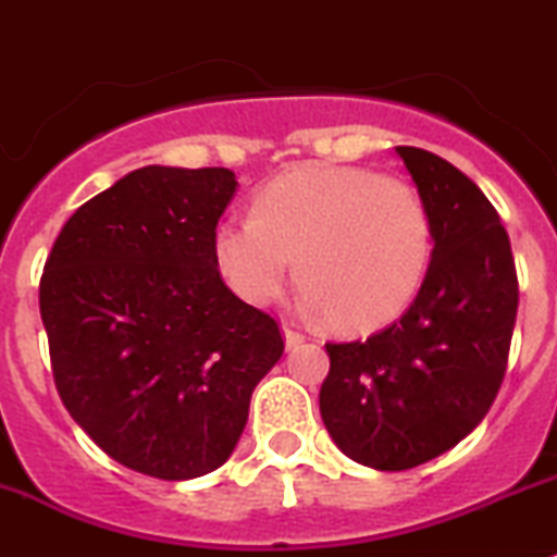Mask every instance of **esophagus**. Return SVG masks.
<instances>
[{"mask_svg":"<svg viewBox=\"0 0 557 557\" xmlns=\"http://www.w3.org/2000/svg\"><path fill=\"white\" fill-rule=\"evenodd\" d=\"M283 338H285V347L297 349L299 344H302V341H305V335L299 333V330L290 327V324H283Z\"/></svg>","mask_w":557,"mask_h":557,"instance_id":"1","label":"esophagus"}]
</instances>
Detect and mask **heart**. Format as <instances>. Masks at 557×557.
<instances>
[{
	"label": "heart",
	"mask_w": 557,
	"mask_h": 557,
	"mask_svg": "<svg viewBox=\"0 0 557 557\" xmlns=\"http://www.w3.org/2000/svg\"><path fill=\"white\" fill-rule=\"evenodd\" d=\"M213 267L235 297L272 305L290 277L330 324L366 333L397 319L433 260V222L413 185L366 166L305 163L267 183L252 219H224L210 235Z\"/></svg>",
	"instance_id": "b5f03b06"
}]
</instances>
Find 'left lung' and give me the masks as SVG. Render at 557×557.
<instances>
[{"mask_svg": "<svg viewBox=\"0 0 557 557\" xmlns=\"http://www.w3.org/2000/svg\"><path fill=\"white\" fill-rule=\"evenodd\" d=\"M433 222V260L413 305L366 341L327 344L319 410L355 463L403 472L472 433L497 397L519 308L497 210L444 158L397 147Z\"/></svg>", "mask_w": 557, "mask_h": 557, "instance_id": "obj_1", "label": "left lung"}]
</instances>
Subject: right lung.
I'll list each match as a JSON object with an SVG mask.
<instances>
[{
	"mask_svg": "<svg viewBox=\"0 0 557 557\" xmlns=\"http://www.w3.org/2000/svg\"><path fill=\"white\" fill-rule=\"evenodd\" d=\"M235 188L230 169H135L74 210L44 267L60 399L99 449L149 478L219 469L283 355L277 322L213 267Z\"/></svg>",
	"mask_w": 557,
	"mask_h": 557,
	"instance_id": "1",
	"label": "right lung"
}]
</instances>
